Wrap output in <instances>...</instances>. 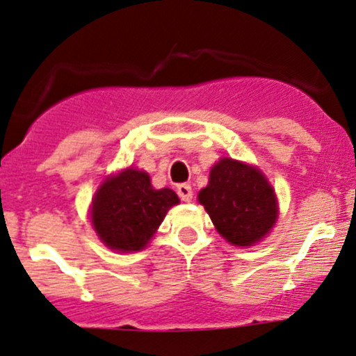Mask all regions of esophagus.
Segmentation results:
<instances>
[{
  "instance_id": "34e87169",
  "label": "esophagus",
  "mask_w": 356,
  "mask_h": 356,
  "mask_svg": "<svg viewBox=\"0 0 356 356\" xmlns=\"http://www.w3.org/2000/svg\"><path fill=\"white\" fill-rule=\"evenodd\" d=\"M177 193L183 202H192L193 190H192V186L188 185V183H179V185L177 186Z\"/></svg>"
}]
</instances>
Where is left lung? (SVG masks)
I'll return each instance as SVG.
<instances>
[{
  "label": "left lung",
  "instance_id": "left-lung-1",
  "mask_svg": "<svg viewBox=\"0 0 356 356\" xmlns=\"http://www.w3.org/2000/svg\"><path fill=\"white\" fill-rule=\"evenodd\" d=\"M204 205L219 232L234 246L259 243L277 222L275 190L258 168L222 158L210 170L209 185L200 190Z\"/></svg>",
  "mask_w": 356,
  "mask_h": 356
}]
</instances>
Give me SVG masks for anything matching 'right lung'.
<instances>
[{"label":"right lung","instance_id":"1","mask_svg":"<svg viewBox=\"0 0 356 356\" xmlns=\"http://www.w3.org/2000/svg\"><path fill=\"white\" fill-rule=\"evenodd\" d=\"M179 202L170 188L154 190L146 171L127 170L108 177L91 204V224L110 250L140 251L158 231L166 212Z\"/></svg>","mask_w":356,"mask_h":356}]
</instances>
